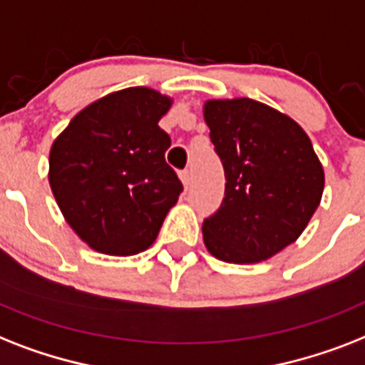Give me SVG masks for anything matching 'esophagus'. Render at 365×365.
<instances>
[{"mask_svg":"<svg viewBox=\"0 0 365 365\" xmlns=\"http://www.w3.org/2000/svg\"><path fill=\"white\" fill-rule=\"evenodd\" d=\"M180 180H182L183 187H185V189H187L189 185H191V173H189L187 168H185V170H182V173H180Z\"/></svg>","mask_w":365,"mask_h":365,"instance_id":"34e87169","label":"esophagus"}]
</instances>
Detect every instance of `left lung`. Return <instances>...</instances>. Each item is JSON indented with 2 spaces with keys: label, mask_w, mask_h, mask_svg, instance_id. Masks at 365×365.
Masks as SVG:
<instances>
[{
  "label": "left lung",
  "mask_w": 365,
  "mask_h": 365,
  "mask_svg": "<svg viewBox=\"0 0 365 365\" xmlns=\"http://www.w3.org/2000/svg\"><path fill=\"white\" fill-rule=\"evenodd\" d=\"M225 168V198L204 219L206 250L223 262L255 264L298 240L319 208L324 170L306 131L259 101L204 103Z\"/></svg>",
  "instance_id": "obj_1"
}]
</instances>
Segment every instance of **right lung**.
<instances>
[{
    "label": "right lung",
    "mask_w": 365,
    "mask_h": 365,
    "mask_svg": "<svg viewBox=\"0 0 365 365\" xmlns=\"http://www.w3.org/2000/svg\"><path fill=\"white\" fill-rule=\"evenodd\" d=\"M173 99L127 88L80 110L50 150L48 182L65 221L91 250L129 257L155 242L183 185L159 127Z\"/></svg>",
    "instance_id": "1"
}]
</instances>
